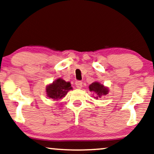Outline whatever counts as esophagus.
<instances>
[{
    "instance_id": "1",
    "label": "esophagus",
    "mask_w": 154,
    "mask_h": 154,
    "mask_svg": "<svg viewBox=\"0 0 154 154\" xmlns=\"http://www.w3.org/2000/svg\"><path fill=\"white\" fill-rule=\"evenodd\" d=\"M75 85L77 88L78 89H80V88L82 87V82L81 81H76L75 82Z\"/></svg>"
}]
</instances>
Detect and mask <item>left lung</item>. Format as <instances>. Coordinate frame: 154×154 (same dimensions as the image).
<instances>
[{
    "mask_svg": "<svg viewBox=\"0 0 154 154\" xmlns=\"http://www.w3.org/2000/svg\"><path fill=\"white\" fill-rule=\"evenodd\" d=\"M89 90L91 91H94L97 95L101 97V96L106 95L108 94V89L104 87L103 85L98 82H94L89 86Z\"/></svg>",
    "mask_w": 154,
    "mask_h": 154,
    "instance_id": "8db88e82",
    "label": "left lung"
}]
</instances>
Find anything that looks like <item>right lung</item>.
<instances>
[{
	"label": "right lung",
	"instance_id": "obj_1",
	"mask_svg": "<svg viewBox=\"0 0 154 154\" xmlns=\"http://www.w3.org/2000/svg\"><path fill=\"white\" fill-rule=\"evenodd\" d=\"M70 89H72L70 83L66 82L65 80L60 78L53 82L52 85L47 87V96L53 99H59L64 97L67 91Z\"/></svg>",
	"mask_w": 154,
	"mask_h": 154
}]
</instances>
